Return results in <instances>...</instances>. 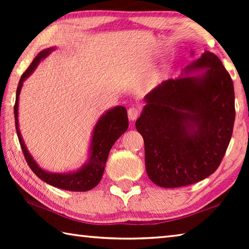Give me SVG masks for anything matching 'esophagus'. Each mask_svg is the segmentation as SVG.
<instances>
[{
    "label": "esophagus",
    "mask_w": 249,
    "mask_h": 249,
    "mask_svg": "<svg viewBox=\"0 0 249 249\" xmlns=\"http://www.w3.org/2000/svg\"><path fill=\"white\" fill-rule=\"evenodd\" d=\"M128 119L129 121H135L137 118H138L139 114H140V109L137 108V107H130L128 109Z\"/></svg>",
    "instance_id": "1"
}]
</instances>
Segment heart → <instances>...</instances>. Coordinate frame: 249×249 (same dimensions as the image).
I'll list each match as a JSON object with an SVG mask.
<instances>
[{
	"label": "heart",
	"instance_id": "obj_1",
	"mask_svg": "<svg viewBox=\"0 0 249 249\" xmlns=\"http://www.w3.org/2000/svg\"><path fill=\"white\" fill-rule=\"evenodd\" d=\"M156 78H152V79H150L149 81H147V83H146V87L147 88H152V87H154L155 86V83H156Z\"/></svg>",
	"mask_w": 249,
	"mask_h": 249
}]
</instances>
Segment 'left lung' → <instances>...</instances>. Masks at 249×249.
Returning <instances> with one entry per match:
<instances>
[{
  "label": "left lung",
  "instance_id": "8db88e82",
  "mask_svg": "<svg viewBox=\"0 0 249 249\" xmlns=\"http://www.w3.org/2000/svg\"><path fill=\"white\" fill-rule=\"evenodd\" d=\"M200 76L168 79L145 95L136 122L143 137L145 170L160 187L195 184L214 173L233 131V82L223 63L205 51L185 71Z\"/></svg>",
  "mask_w": 249,
  "mask_h": 249
}]
</instances>
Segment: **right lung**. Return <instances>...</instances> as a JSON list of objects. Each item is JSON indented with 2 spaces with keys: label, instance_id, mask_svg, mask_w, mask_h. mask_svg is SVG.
<instances>
[{
  "label": "right lung",
  "instance_id": "1",
  "mask_svg": "<svg viewBox=\"0 0 249 249\" xmlns=\"http://www.w3.org/2000/svg\"><path fill=\"white\" fill-rule=\"evenodd\" d=\"M52 50H53V48H48L39 52L33 62L31 63L28 70L22 73V76L20 78L17 93H16V103L14 106L16 131H17L18 139L26 162H28L31 170L40 179L52 185V186L61 189L71 190V192H88V190L94 188L100 182L111 147L114 144V142L128 128L127 111H126L124 107L119 106V107L107 111L106 114H104L99 119L96 126H95L92 136L91 149H89V151H91V157H89V162L86 163L80 170L72 173L59 174L46 172L43 169H40L37 166L33 158H32L28 150H26L24 142L22 138H21L18 126V100L23 81L35 70L39 61L48 55Z\"/></svg>",
  "mask_w": 249,
  "mask_h": 249
}]
</instances>
